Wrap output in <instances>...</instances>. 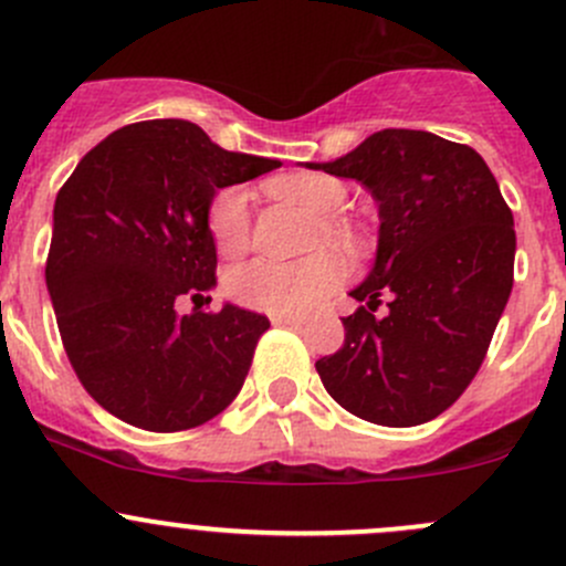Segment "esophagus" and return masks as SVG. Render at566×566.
<instances>
[{"label":"esophagus","instance_id":"obj_1","mask_svg":"<svg viewBox=\"0 0 566 566\" xmlns=\"http://www.w3.org/2000/svg\"><path fill=\"white\" fill-rule=\"evenodd\" d=\"M271 323L273 325H290V328H301V325L306 323V317H298V315H273Z\"/></svg>","mask_w":566,"mask_h":566}]
</instances>
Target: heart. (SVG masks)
<instances>
[{
    "label": "heart",
    "mask_w": 566,
    "mask_h": 566,
    "mask_svg": "<svg viewBox=\"0 0 566 566\" xmlns=\"http://www.w3.org/2000/svg\"><path fill=\"white\" fill-rule=\"evenodd\" d=\"M273 197L293 202L310 213L334 216L345 205L347 188L328 175H284L268 182ZM210 235L224 256L241 254L249 247V193L230 186L216 193L208 213ZM325 235L342 241L345 227L328 221ZM350 276V262L342 251L328 249L304 262L251 260L238 265L227 279V290L238 304L268 315H306L328 301Z\"/></svg>",
    "instance_id": "heart-1"
}]
</instances>
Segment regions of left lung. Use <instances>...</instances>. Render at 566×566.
<instances>
[{"instance_id": "8db88e82", "label": "left lung", "mask_w": 566, "mask_h": 566, "mask_svg": "<svg viewBox=\"0 0 566 566\" xmlns=\"http://www.w3.org/2000/svg\"><path fill=\"white\" fill-rule=\"evenodd\" d=\"M358 180L380 230L364 301L342 317L345 345L315 364L325 391L384 427L436 419L482 367L512 293L515 219L473 147L430 130L386 128L334 161H306ZM380 297L390 312L375 316Z\"/></svg>"}]
</instances>
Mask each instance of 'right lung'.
Returning <instances> with one entry per match:
<instances>
[{
  "label": "right lung",
  "instance_id": "1",
  "mask_svg": "<svg viewBox=\"0 0 566 566\" xmlns=\"http://www.w3.org/2000/svg\"><path fill=\"white\" fill-rule=\"evenodd\" d=\"M279 167L224 150L188 119L125 125L78 161L56 193L45 287L67 358L101 408L177 432L238 397L268 317L235 304L177 315L175 301L216 287V191Z\"/></svg>",
  "mask_w": 566,
  "mask_h": 566
}]
</instances>
